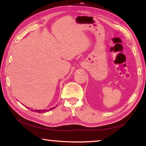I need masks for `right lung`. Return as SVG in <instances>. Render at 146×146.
I'll use <instances>...</instances> for the list:
<instances>
[{"label": "right lung", "instance_id": "add662e5", "mask_svg": "<svg viewBox=\"0 0 146 146\" xmlns=\"http://www.w3.org/2000/svg\"><path fill=\"white\" fill-rule=\"evenodd\" d=\"M55 108V107H53V108H51V109H50V111H51V110H52V109H54ZM28 109H30V108H28ZM31 111H33V110H31ZM46 111H48V109H47V110H35L34 111V112H37V113H46Z\"/></svg>", "mask_w": 146, "mask_h": 146}]
</instances>
